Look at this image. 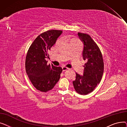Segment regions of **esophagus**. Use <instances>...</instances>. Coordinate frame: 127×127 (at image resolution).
Here are the masks:
<instances>
[{"instance_id":"1","label":"esophagus","mask_w":127,"mask_h":127,"mask_svg":"<svg viewBox=\"0 0 127 127\" xmlns=\"http://www.w3.org/2000/svg\"><path fill=\"white\" fill-rule=\"evenodd\" d=\"M69 69V68H68V67H66V66H63V67H62V69H63V71H65V70H67V69Z\"/></svg>"}]
</instances>
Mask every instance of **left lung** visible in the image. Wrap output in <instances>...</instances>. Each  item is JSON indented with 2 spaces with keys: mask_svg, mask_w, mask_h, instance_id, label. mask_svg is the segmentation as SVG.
I'll return each instance as SVG.
<instances>
[{
  "mask_svg": "<svg viewBox=\"0 0 127 127\" xmlns=\"http://www.w3.org/2000/svg\"><path fill=\"white\" fill-rule=\"evenodd\" d=\"M78 35L84 44L82 56L87 62L83 66V76L76 73L72 83L78 94L87 95L100 82L104 70L103 60L99 47L89 34L79 32Z\"/></svg>",
  "mask_w": 127,
  "mask_h": 127,
  "instance_id": "obj_1",
  "label": "left lung"
}]
</instances>
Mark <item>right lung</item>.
Wrapping results in <instances>:
<instances>
[{
	"label": "right lung",
	"mask_w": 127,
	"mask_h": 127,
	"mask_svg": "<svg viewBox=\"0 0 127 127\" xmlns=\"http://www.w3.org/2000/svg\"><path fill=\"white\" fill-rule=\"evenodd\" d=\"M62 33V30H58L42 33L34 39L27 53L26 73L33 85L38 91L46 92L52 90L60 78L62 68L47 64L46 59L49 58L48 51Z\"/></svg>",
	"instance_id": "1"
}]
</instances>
